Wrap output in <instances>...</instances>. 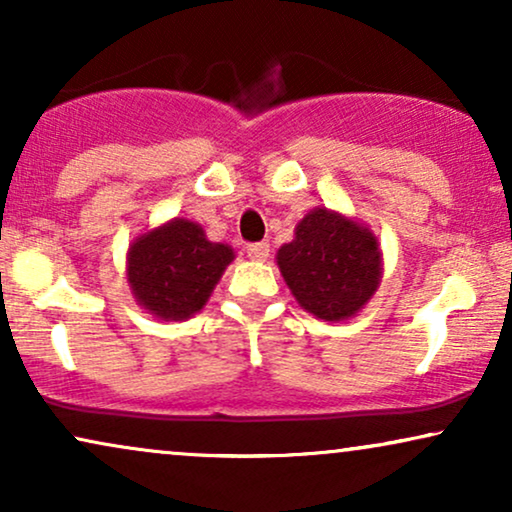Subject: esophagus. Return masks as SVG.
Masks as SVG:
<instances>
[{
  "label": "esophagus",
  "instance_id": "34e87169",
  "mask_svg": "<svg viewBox=\"0 0 512 512\" xmlns=\"http://www.w3.org/2000/svg\"><path fill=\"white\" fill-rule=\"evenodd\" d=\"M247 254H249V258H254V261H265V258H268V254H270V244L268 242L249 244Z\"/></svg>",
  "mask_w": 512,
  "mask_h": 512
}]
</instances>
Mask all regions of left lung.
<instances>
[{
    "label": "left lung",
    "mask_w": 512,
    "mask_h": 512,
    "mask_svg": "<svg viewBox=\"0 0 512 512\" xmlns=\"http://www.w3.org/2000/svg\"><path fill=\"white\" fill-rule=\"evenodd\" d=\"M277 265L298 303L326 321L359 312L382 275L373 233L321 207L298 223L296 240L277 251Z\"/></svg>",
    "instance_id": "1"
}]
</instances>
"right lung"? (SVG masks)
<instances>
[{"label":"right lung","instance_id":"1","mask_svg":"<svg viewBox=\"0 0 512 512\" xmlns=\"http://www.w3.org/2000/svg\"><path fill=\"white\" fill-rule=\"evenodd\" d=\"M233 249L209 242L198 223L174 219L132 244L128 282L137 303L160 319H188L202 310Z\"/></svg>","mask_w":512,"mask_h":512}]
</instances>
